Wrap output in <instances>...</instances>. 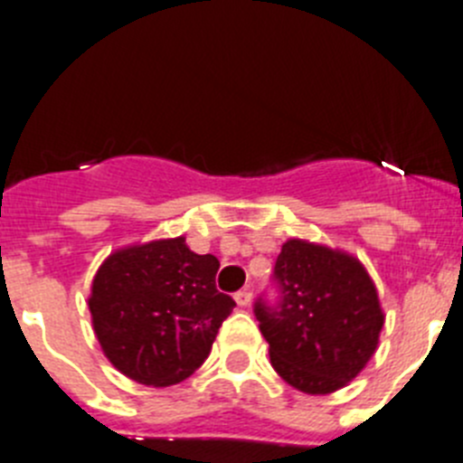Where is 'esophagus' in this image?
<instances>
[{
  "label": "esophagus",
  "instance_id": "esophagus-1",
  "mask_svg": "<svg viewBox=\"0 0 463 463\" xmlns=\"http://www.w3.org/2000/svg\"><path fill=\"white\" fill-rule=\"evenodd\" d=\"M234 298H236V304H239L241 308H245V306L250 304L252 292H250V289H241V292H236V294H234Z\"/></svg>",
  "mask_w": 463,
  "mask_h": 463
}]
</instances>
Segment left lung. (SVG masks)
Segmentation results:
<instances>
[{"mask_svg": "<svg viewBox=\"0 0 463 463\" xmlns=\"http://www.w3.org/2000/svg\"><path fill=\"white\" fill-rule=\"evenodd\" d=\"M276 308L255 304L276 373L306 394H331L373 357L384 325L378 289L357 257L310 241L282 243Z\"/></svg>", "mask_w": 463, "mask_h": 463, "instance_id": "obj_1", "label": "left lung"}]
</instances>
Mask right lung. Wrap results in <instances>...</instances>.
<instances>
[{
    "label": "right lung",
    "instance_id": "obj_1",
    "mask_svg": "<svg viewBox=\"0 0 463 463\" xmlns=\"http://www.w3.org/2000/svg\"><path fill=\"white\" fill-rule=\"evenodd\" d=\"M218 269V257L192 252L185 236L110 252L88 297L106 359L148 387L190 378L236 306L215 288Z\"/></svg>",
    "mask_w": 463,
    "mask_h": 463
}]
</instances>
